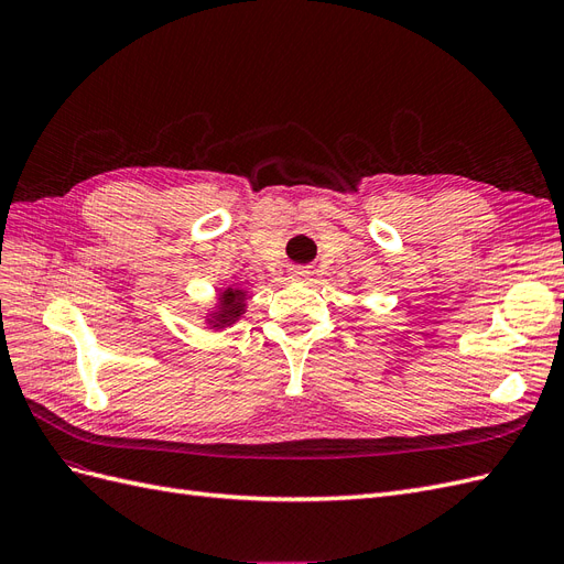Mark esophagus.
I'll return each instance as SVG.
<instances>
[{"label": "esophagus", "instance_id": "obj_1", "mask_svg": "<svg viewBox=\"0 0 564 564\" xmlns=\"http://www.w3.org/2000/svg\"><path fill=\"white\" fill-rule=\"evenodd\" d=\"M289 278H292V280H308L311 270L303 268V265H294V268H289Z\"/></svg>", "mask_w": 564, "mask_h": 564}]
</instances>
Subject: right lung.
<instances>
[{
  "instance_id": "1",
  "label": "right lung",
  "mask_w": 564,
  "mask_h": 564,
  "mask_svg": "<svg viewBox=\"0 0 564 564\" xmlns=\"http://www.w3.org/2000/svg\"><path fill=\"white\" fill-rule=\"evenodd\" d=\"M245 299H247V292H242V289H224V292L218 294L216 311H212V317L207 322L216 329L230 327L232 322L242 317Z\"/></svg>"
}]
</instances>
